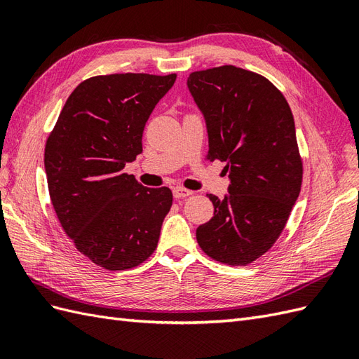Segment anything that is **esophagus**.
Wrapping results in <instances>:
<instances>
[{"mask_svg": "<svg viewBox=\"0 0 359 359\" xmlns=\"http://www.w3.org/2000/svg\"><path fill=\"white\" fill-rule=\"evenodd\" d=\"M172 194L176 198H185V197H189L192 196V191L183 188V187H176L172 189Z\"/></svg>", "mask_w": 359, "mask_h": 359, "instance_id": "esophagus-1", "label": "esophagus"}]
</instances>
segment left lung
Wrapping results in <instances>:
<instances>
[{
	"instance_id": "1",
	"label": "left lung",
	"mask_w": 359,
	"mask_h": 359,
	"mask_svg": "<svg viewBox=\"0 0 359 359\" xmlns=\"http://www.w3.org/2000/svg\"><path fill=\"white\" fill-rule=\"evenodd\" d=\"M188 88L203 112L209 150L231 177L229 196L197 229L209 258L247 265L267 253L287 224L302 188L303 162L288 101L269 79L223 65L189 74Z\"/></svg>"
}]
</instances>
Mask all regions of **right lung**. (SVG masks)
<instances>
[{
  "mask_svg": "<svg viewBox=\"0 0 359 359\" xmlns=\"http://www.w3.org/2000/svg\"><path fill=\"white\" fill-rule=\"evenodd\" d=\"M176 74L95 76L72 90L45 144L50 198L60 226L98 267H137L158 247L172 205L170 188H145L126 163L142 153V133Z\"/></svg>",
  "mask_w": 359,
  "mask_h": 359,
  "instance_id": "right-lung-1",
  "label": "right lung"
}]
</instances>
